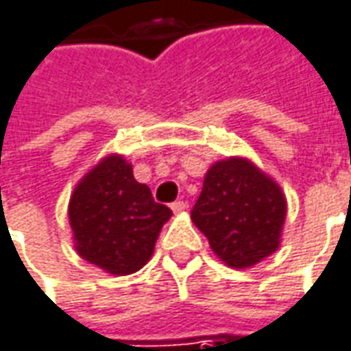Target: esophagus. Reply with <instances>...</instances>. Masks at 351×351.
Instances as JSON below:
<instances>
[{
	"label": "esophagus",
	"instance_id": "34e87169",
	"mask_svg": "<svg viewBox=\"0 0 351 351\" xmlns=\"http://www.w3.org/2000/svg\"><path fill=\"white\" fill-rule=\"evenodd\" d=\"M186 207H188V204L182 202V199H176V202L171 204V209H173L175 213H182V211H186Z\"/></svg>",
	"mask_w": 351,
	"mask_h": 351
}]
</instances>
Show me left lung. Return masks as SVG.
<instances>
[{
  "mask_svg": "<svg viewBox=\"0 0 351 351\" xmlns=\"http://www.w3.org/2000/svg\"><path fill=\"white\" fill-rule=\"evenodd\" d=\"M282 190L245 159L217 161L192 207L194 225L232 269L259 263L278 247L285 225Z\"/></svg>",
  "mask_w": 351,
  "mask_h": 351,
  "instance_id": "1",
  "label": "left lung"
}]
</instances>
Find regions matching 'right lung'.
Instances as JSON below:
<instances>
[{
  "instance_id": "obj_1",
  "label": "right lung",
  "mask_w": 351,
  "mask_h": 351,
  "mask_svg": "<svg viewBox=\"0 0 351 351\" xmlns=\"http://www.w3.org/2000/svg\"><path fill=\"white\" fill-rule=\"evenodd\" d=\"M173 211L157 204L121 156L106 157L76 186L69 221L76 250L111 275H130L154 254L161 226Z\"/></svg>"
}]
</instances>
